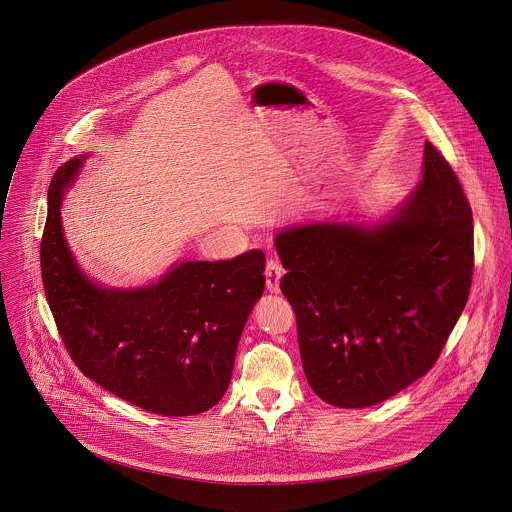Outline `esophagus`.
I'll list each match as a JSON object with an SVG mask.
<instances>
[{"label":"esophagus","instance_id":"esophagus-1","mask_svg":"<svg viewBox=\"0 0 512 512\" xmlns=\"http://www.w3.org/2000/svg\"><path fill=\"white\" fill-rule=\"evenodd\" d=\"M281 277H283V267L277 259H269L267 261V269H265V281L269 292H279L281 290Z\"/></svg>","mask_w":512,"mask_h":512}]
</instances>
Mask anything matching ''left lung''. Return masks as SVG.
Listing matches in <instances>:
<instances>
[{
    "label": "left lung",
    "mask_w": 512,
    "mask_h": 512,
    "mask_svg": "<svg viewBox=\"0 0 512 512\" xmlns=\"http://www.w3.org/2000/svg\"><path fill=\"white\" fill-rule=\"evenodd\" d=\"M275 247L308 385L332 406L365 408L440 357L471 288L473 214L426 143L418 184L385 220L300 224Z\"/></svg>",
    "instance_id": "1"
}]
</instances>
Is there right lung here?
Returning <instances> with one entry per match:
<instances>
[{
    "mask_svg": "<svg viewBox=\"0 0 512 512\" xmlns=\"http://www.w3.org/2000/svg\"><path fill=\"white\" fill-rule=\"evenodd\" d=\"M86 155L49 186L41 275L60 338L80 371L115 397L163 416L206 412L226 395L237 343L265 290V255L182 261L157 283L114 288L76 263L60 206Z\"/></svg>",
    "mask_w": 512,
    "mask_h": 512,
    "instance_id": "1",
    "label": "right lung"
}]
</instances>
